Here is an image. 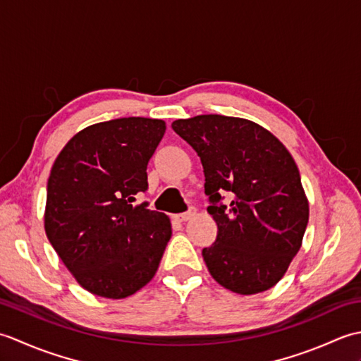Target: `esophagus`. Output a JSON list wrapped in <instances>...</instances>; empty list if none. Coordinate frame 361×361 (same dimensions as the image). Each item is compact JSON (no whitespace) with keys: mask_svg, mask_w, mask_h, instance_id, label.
Returning <instances> with one entry per match:
<instances>
[{"mask_svg":"<svg viewBox=\"0 0 361 361\" xmlns=\"http://www.w3.org/2000/svg\"><path fill=\"white\" fill-rule=\"evenodd\" d=\"M173 220L175 221H180V224H183V221H188L190 217H192V212H181V214H173Z\"/></svg>","mask_w":361,"mask_h":361,"instance_id":"obj_1","label":"esophagus"}]
</instances>
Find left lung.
I'll return each mask as SVG.
<instances>
[{
    "instance_id": "1",
    "label": "left lung",
    "mask_w": 361,
    "mask_h": 361,
    "mask_svg": "<svg viewBox=\"0 0 361 361\" xmlns=\"http://www.w3.org/2000/svg\"><path fill=\"white\" fill-rule=\"evenodd\" d=\"M172 128L202 159L217 239L202 255L211 276L239 295L276 286L301 248L309 202L298 166L278 137L248 119L200 114ZM225 190L233 195L221 203Z\"/></svg>"
}]
</instances>
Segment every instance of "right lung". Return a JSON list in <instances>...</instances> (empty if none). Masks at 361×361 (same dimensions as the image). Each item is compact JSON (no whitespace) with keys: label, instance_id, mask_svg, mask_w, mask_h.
I'll return each instance as SVG.
<instances>
[{"label":"right lung","instance_id":"1","mask_svg":"<svg viewBox=\"0 0 361 361\" xmlns=\"http://www.w3.org/2000/svg\"><path fill=\"white\" fill-rule=\"evenodd\" d=\"M166 122L121 118L90 126L59 153L48 180L44 231L90 293L122 299L155 276L172 235L163 212L133 204Z\"/></svg>","mask_w":361,"mask_h":361}]
</instances>
